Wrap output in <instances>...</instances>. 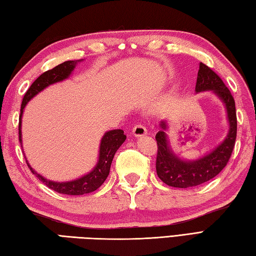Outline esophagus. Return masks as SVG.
<instances>
[{
	"label": "esophagus",
	"mask_w": 256,
	"mask_h": 256,
	"mask_svg": "<svg viewBox=\"0 0 256 256\" xmlns=\"http://www.w3.org/2000/svg\"><path fill=\"white\" fill-rule=\"evenodd\" d=\"M132 134L136 137H144V136L147 134V129H146L142 124H138L134 127Z\"/></svg>",
	"instance_id": "1"
}]
</instances>
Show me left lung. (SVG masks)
<instances>
[{
	"label": "left lung",
	"instance_id": "8db88e82",
	"mask_svg": "<svg viewBox=\"0 0 256 256\" xmlns=\"http://www.w3.org/2000/svg\"><path fill=\"white\" fill-rule=\"evenodd\" d=\"M203 90H213L226 104L230 132L226 140L211 154L199 160L186 162L172 154L164 132L166 122H161V130L156 134L158 147L156 170L160 180L170 186L192 188L204 184L220 174L231 158L238 132L236 102L221 77L210 67L200 62L196 92Z\"/></svg>",
	"mask_w": 256,
	"mask_h": 256
}]
</instances>
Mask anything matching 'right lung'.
I'll return each mask as SVG.
<instances>
[{
  "instance_id": "right-lung-1",
  "label": "right lung",
  "mask_w": 256,
  "mask_h": 256,
  "mask_svg": "<svg viewBox=\"0 0 256 256\" xmlns=\"http://www.w3.org/2000/svg\"><path fill=\"white\" fill-rule=\"evenodd\" d=\"M80 60H66L64 62H62V64L55 66L54 68L43 72V74L36 78L33 84L30 86L28 92H25V95L23 97L22 105H20V114L18 122L20 142H22V139H20V118H22L23 109L26 104H28L30 99L33 98L36 94L43 90L45 87H48L50 84H54V82H60L68 77L72 70L75 68L77 62ZM124 140H126V134H124V130L122 129H114L110 130V132H107L102 139L100 150H99V161L97 166H95V169H94L90 174H88L82 176V178L74 181L53 182L46 180L30 168L28 161H26V164H28L30 170L33 172V174L38 176V178L43 182L44 184L48 186L50 189L58 192V194L68 196H82L85 194H90V192L97 190L107 179L109 171H110V166L114 159V156L116 154L118 148L124 144Z\"/></svg>"
}]
</instances>
